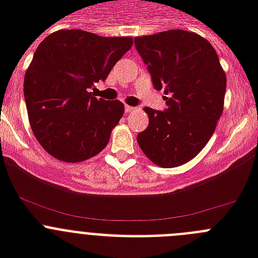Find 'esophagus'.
<instances>
[{"instance_id": "esophagus-1", "label": "esophagus", "mask_w": 258, "mask_h": 258, "mask_svg": "<svg viewBox=\"0 0 258 258\" xmlns=\"http://www.w3.org/2000/svg\"><path fill=\"white\" fill-rule=\"evenodd\" d=\"M132 111H136V107L125 106V112H132Z\"/></svg>"}]
</instances>
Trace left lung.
Instances as JSON below:
<instances>
[{"label":"left lung","mask_w":258,"mask_h":258,"mask_svg":"<svg viewBox=\"0 0 258 258\" xmlns=\"http://www.w3.org/2000/svg\"><path fill=\"white\" fill-rule=\"evenodd\" d=\"M168 108L146 107L149 126L137 137L143 154L161 168L186 164L202 151L223 111L226 74L209 41L195 32L170 29L134 38Z\"/></svg>","instance_id":"1"}]
</instances>
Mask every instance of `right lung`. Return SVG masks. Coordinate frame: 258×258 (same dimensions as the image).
<instances>
[{
  "mask_svg": "<svg viewBox=\"0 0 258 258\" xmlns=\"http://www.w3.org/2000/svg\"><path fill=\"white\" fill-rule=\"evenodd\" d=\"M132 45V37H102L81 29H60L41 41L26 71L24 98L32 132L47 154L81 163L106 147L124 104L90 90Z\"/></svg>",
  "mask_w": 258,
  "mask_h": 258,
  "instance_id": "1",
  "label": "right lung"
}]
</instances>
